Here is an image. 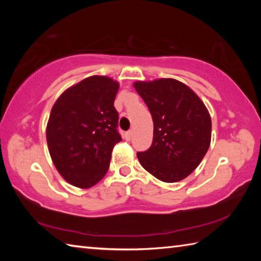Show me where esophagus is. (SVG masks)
I'll use <instances>...</instances> for the list:
<instances>
[{"label":"esophagus","mask_w":261,"mask_h":261,"mask_svg":"<svg viewBox=\"0 0 261 261\" xmlns=\"http://www.w3.org/2000/svg\"><path fill=\"white\" fill-rule=\"evenodd\" d=\"M124 137H125V139L129 141L130 139H131V131H127V132H125L124 134Z\"/></svg>","instance_id":"esophagus-1"}]
</instances>
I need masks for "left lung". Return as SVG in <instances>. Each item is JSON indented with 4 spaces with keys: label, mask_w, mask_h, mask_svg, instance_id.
I'll return each mask as SVG.
<instances>
[{
    "label": "left lung",
    "mask_w": 261,
    "mask_h": 261,
    "mask_svg": "<svg viewBox=\"0 0 261 261\" xmlns=\"http://www.w3.org/2000/svg\"><path fill=\"white\" fill-rule=\"evenodd\" d=\"M134 86L148 107L154 124L151 147L137 153L140 165L162 182L184 179L208 151V110L191 88L176 79L137 82Z\"/></svg>",
    "instance_id": "left-lung-1"
}]
</instances>
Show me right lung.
I'll return each instance as SVG.
<instances>
[{
  "mask_svg": "<svg viewBox=\"0 0 261 261\" xmlns=\"http://www.w3.org/2000/svg\"><path fill=\"white\" fill-rule=\"evenodd\" d=\"M117 82L105 76L85 78L56 100L46 137L51 160L67 182L77 188L95 185L107 174L118 134L114 100Z\"/></svg>",
  "mask_w": 261,
  "mask_h": 261,
  "instance_id": "right-lung-1",
  "label": "right lung"
}]
</instances>
